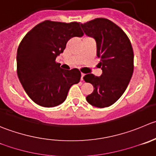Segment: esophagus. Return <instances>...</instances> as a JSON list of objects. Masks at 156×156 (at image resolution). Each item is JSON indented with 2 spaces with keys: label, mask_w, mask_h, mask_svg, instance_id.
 Instances as JSON below:
<instances>
[{
  "label": "esophagus",
  "mask_w": 156,
  "mask_h": 156,
  "mask_svg": "<svg viewBox=\"0 0 156 156\" xmlns=\"http://www.w3.org/2000/svg\"><path fill=\"white\" fill-rule=\"evenodd\" d=\"M84 74H83V73H81V81H83V78H84Z\"/></svg>",
  "instance_id": "1"
}]
</instances>
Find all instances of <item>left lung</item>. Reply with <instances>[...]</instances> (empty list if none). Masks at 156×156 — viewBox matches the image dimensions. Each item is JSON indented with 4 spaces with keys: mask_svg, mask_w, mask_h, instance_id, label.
<instances>
[{
    "mask_svg": "<svg viewBox=\"0 0 156 156\" xmlns=\"http://www.w3.org/2000/svg\"><path fill=\"white\" fill-rule=\"evenodd\" d=\"M81 27L97 43V56L103 71L101 76L87 74L86 82L94 86V91L86 100L96 107L114 104L126 90L133 73V50L129 38L120 27L106 18H96Z\"/></svg>",
    "mask_w": 156,
    "mask_h": 156,
    "instance_id": "1",
    "label": "left lung"
}]
</instances>
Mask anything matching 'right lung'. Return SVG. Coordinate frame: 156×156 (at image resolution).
I'll use <instances>...</instances> for the list:
<instances>
[{
	"instance_id": "add662e5",
	"label": "right lung",
	"mask_w": 156,
	"mask_h": 156,
	"mask_svg": "<svg viewBox=\"0 0 156 156\" xmlns=\"http://www.w3.org/2000/svg\"><path fill=\"white\" fill-rule=\"evenodd\" d=\"M83 35L80 23L45 20L24 36L16 54L17 75L33 102L45 107L59 105L71 86L79 82L80 71L61 69L55 58L71 38Z\"/></svg>"
}]
</instances>
